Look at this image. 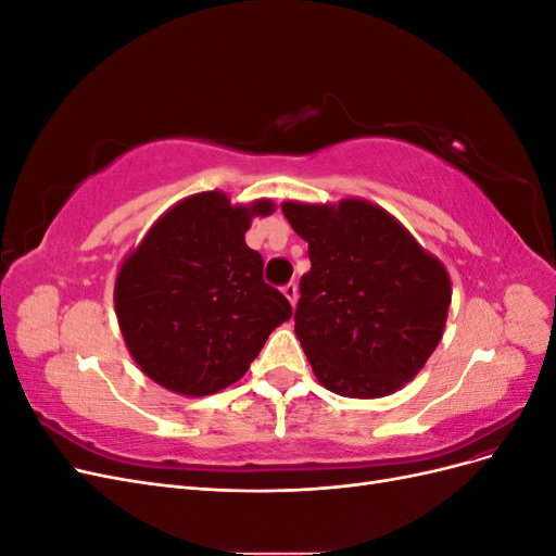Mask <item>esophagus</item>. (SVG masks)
<instances>
[{
  "instance_id": "obj_1",
  "label": "esophagus",
  "mask_w": 556,
  "mask_h": 556,
  "mask_svg": "<svg viewBox=\"0 0 556 556\" xmlns=\"http://www.w3.org/2000/svg\"><path fill=\"white\" fill-rule=\"evenodd\" d=\"M282 294L288 296V299H290V304L294 306V304H296V299H299V288H296V282H288V285H285V288H282Z\"/></svg>"
}]
</instances>
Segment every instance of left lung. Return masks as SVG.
<instances>
[{"mask_svg": "<svg viewBox=\"0 0 556 556\" xmlns=\"http://www.w3.org/2000/svg\"><path fill=\"white\" fill-rule=\"evenodd\" d=\"M282 213L308 243L294 331L315 378L352 399L401 390L443 339L452 301L443 262L364 199L285 201Z\"/></svg>", "mask_w": 556, "mask_h": 556, "instance_id": "obj_1", "label": "left lung"}]
</instances>
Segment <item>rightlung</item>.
Listing matches in <instances>:
<instances>
[{"label": "right lung", "mask_w": 556, "mask_h": 556, "mask_svg": "<svg viewBox=\"0 0 556 556\" xmlns=\"http://www.w3.org/2000/svg\"><path fill=\"white\" fill-rule=\"evenodd\" d=\"M274 201L231 206L223 192L178 201L129 252L115 278V315L141 371L182 396L237 382L268 333L292 317L264 282V260L245 245L255 215Z\"/></svg>", "instance_id": "right-lung-1"}]
</instances>
